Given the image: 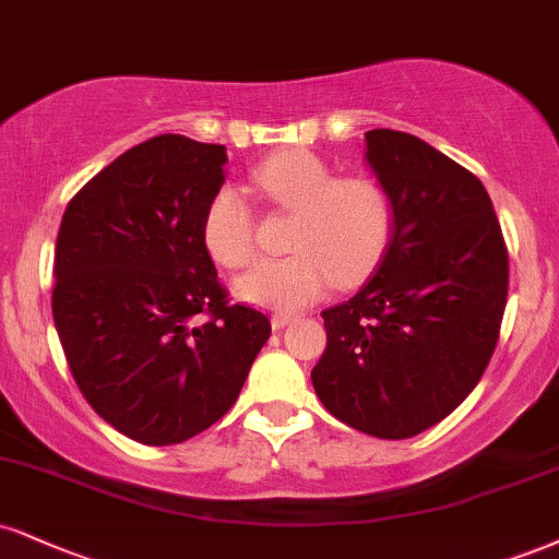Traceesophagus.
<instances>
[{
	"label": "esophagus",
	"instance_id": "34e87169",
	"mask_svg": "<svg viewBox=\"0 0 559 559\" xmlns=\"http://www.w3.org/2000/svg\"><path fill=\"white\" fill-rule=\"evenodd\" d=\"M271 322H273L275 331H281V328H286L288 322H294V314H288V312H275L273 318H271Z\"/></svg>",
	"mask_w": 559,
	"mask_h": 559
}]
</instances>
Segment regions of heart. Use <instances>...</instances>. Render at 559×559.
<instances>
[{
    "label": "heart",
    "instance_id": "1",
    "mask_svg": "<svg viewBox=\"0 0 559 559\" xmlns=\"http://www.w3.org/2000/svg\"><path fill=\"white\" fill-rule=\"evenodd\" d=\"M252 190L262 200L294 213L286 247L294 254L265 260L237 281V294L258 307L294 312L335 286L365 281L385 258L395 231L393 198L372 177H335L314 153L292 147L254 166ZM203 247L218 265H250L258 252L254 215L247 198L221 187L207 200Z\"/></svg>",
    "mask_w": 559,
    "mask_h": 559
}]
</instances>
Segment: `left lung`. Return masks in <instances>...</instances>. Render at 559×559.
I'll return each instance as SVG.
<instances>
[{
	"instance_id": "8db88e82",
	"label": "left lung",
	"mask_w": 559,
	"mask_h": 559,
	"mask_svg": "<svg viewBox=\"0 0 559 559\" xmlns=\"http://www.w3.org/2000/svg\"><path fill=\"white\" fill-rule=\"evenodd\" d=\"M367 158L393 198L395 231L378 275L322 312L312 382L335 419L403 440L481 380L508 301V245L481 181L425 140L369 130Z\"/></svg>"
}]
</instances>
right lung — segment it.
<instances>
[{"mask_svg": "<svg viewBox=\"0 0 559 559\" xmlns=\"http://www.w3.org/2000/svg\"><path fill=\"white\" fill-rule=\"evenodd\" d=\"M226 147L158 134L70 200L53 252V325L100 419L143 445H177L239 399L271 320L231 305L200 224Z\"/></svg>", "mask_w": 559, "mask_h": 559, "instance_id": "obj_1", "label": "right lung"}]
</instances>
